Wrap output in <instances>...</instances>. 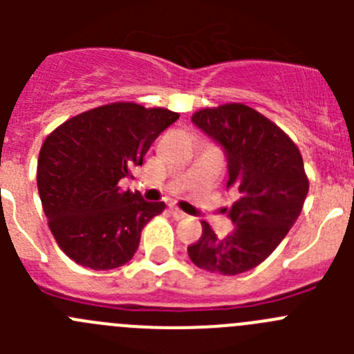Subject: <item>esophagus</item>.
<instances>
[{
	"mask_svg": "<svg viewBox=\"0 0 354 354\" xmlns=\"http://www.w3.org/2000/svg\"><path fill=\"white\" fill-rule=\"evenodd\" d=\"M170 212H171V216H174L175 220H184V218H187V214H184V212L180 211V209L174 207V205H171V207H170Z\"/></svg>",
	"mask_w": 354,
	"mask_h": 354,
	"instance_id": "obj_1",
	"label": "esophagus"
}]
</instances>
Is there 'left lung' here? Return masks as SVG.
<instances>
[{"instance_id":"8db88e82","label":"left lung","mask_w":354,"mask_h":354,"mask_svg":"<svg viewBox=\"0 0 354 354\" xmlns=\"http://www.w3.org/2000/svg\"><path fill=\"white\" fill-rule=\"evenodd\" d=\"M227 156V189L239 198L228 209L234 230L218 237L202 221V237L187 246L200 270L245 273L264 262L290 230L308 193L298 147L277 124L245 104L205 108L192 117Z\"/></svg>"}]
</instances>
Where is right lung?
Masks as SVG:
<instances>
[{
	"label": "right lung",
	"mask_w": 354,
	"mask_h": 354,
	"mask_svg": "<svg viewBox=\"0 0 354 354\" xmlns=\"http://www.w3.org/2000/svg\"><path fill=\"white\" fill-rule=\"evenodd\" d=\"M179 118L165 108L113 102L68 118L42 143L37 186L56 243L76 264L113 270L133 259L165 202H147L120 183Z\"/></svg>",
	"instance_id": "right-lung-1"
}]
</instances>
